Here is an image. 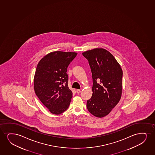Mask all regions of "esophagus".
<instances>
[{"mask_svg": "<svg viewBox=\"0 0 155 155\" xmlns=\"http://www.w3.org/2000/svg\"><path fill=\"white\" fill-rule=\"evenodd\" d=\"M76 92H77V93H80L81 92V91L80 90L78 89V90H77V91H76Z\"/></svg>", "mask_w": 155, "mask_h": 155, "instance_id": "obj_1", "label": "esophagus"}]
</instances>
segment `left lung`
<instances>
[{
  "instance_id": "obj_1",
  "label": "left lung",
  "mask_w": 155,
  "mask_h": 155,
  "mask_svg": "<svg viewBox=\"0 0 155 155\" xmlns=\"http://www.w3.org/2000/svg\"><path fill=\"white\" fill-rule=\"evenodd\" d=\"M82 54L88 60L92 74V96L87 101V108L97 117H103L120 99L123 71L114 56L105 49L96 48Z\"/></svg>"
}]
</instances>
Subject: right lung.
Here are the masks:
<instances>
[{"label": "right lung", "mask_w": 155, "mask_h": 155, "mask_svg": "<svg viewBox=\"0 0 155 155\" xmlns=\"http://www.w3.org/2000/svg\"><path fill=\"white\" fill-rule=\"evenodd\" d=\"M75 52L54 51L38 63L34 77V90L51 113L59 115L69 107L72 92L68 85L67 69Z\"/></svg>", "instance_id": "add662e5"}]
</instances>
